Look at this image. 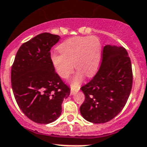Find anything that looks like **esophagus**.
Wrapping results in <instances>:
<instances>
[{"label": "esophagus", "mask_w": 147, "mask_h": 147, "mask_svg": "<svg viewBox=\"0 0 147 147\" xmlns=\"http://www.w3.org/2000/svg\"><path fill=\"white\" fill-rule=\"evenodd\" d=\"M79 90H80V87L77 88H71L70 94H71V95H73V94H75V93L78 92Z\"/></svg>", "instance_id": "esophagus-1"}]
</instances>
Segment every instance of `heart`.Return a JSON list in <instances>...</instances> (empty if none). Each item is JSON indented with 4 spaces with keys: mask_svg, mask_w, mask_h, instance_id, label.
I'll list each match as a JSON object with an SVG mask.
<instances>
[{
    "mask_svg": "<svg viewBox=\"0 0 147 147\" xmlns=\"http://www.w3.org/2000/svg\"><path fill=\"white\" fill-rule=\"evenodd\" d=\"M61 53L51 55V61L55 71L61 78H67L78 69L71 78L72 86H78L84 75L92 76L99 66L101 57V44L95 36L75 37L67 40L59 46Z\"/></svg>",
    "mask_w": 147,
    "mask_h": 147,
    "instance_id": "1",
    "label": "heart"
}]
</instances>
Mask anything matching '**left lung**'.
<instances>
[{
	"mask_svg": "<svg viewBox=\"0 0 147 147\" xmlns=\"http://www.w3.org/2000/svg\"><path fill=\"white\" fill-rule=\"evenodd\" d=\"M132 84V66L127 51L121 46L106 45L99 69L81 88L86 96L80 107L83 118L93 123L112 120L125 105Z\"/></svg>",
	"mask_w": 147,
	"mask_h": 147,
	"instance_id": "1",
	"label": "left lung"
}]
</instances>
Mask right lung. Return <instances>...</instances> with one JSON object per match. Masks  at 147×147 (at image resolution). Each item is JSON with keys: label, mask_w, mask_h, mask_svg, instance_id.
Listing matches in <instances>:
<instances>
[{"label": "right lung", "mask_w": 147, "mask_h": 147, "mask_svg": "<svg viewBox=\"0 0 147 147\" xmlns=\"http://www.w3.org/2000/svg\"><path fill=\"white\" fill-rule=\"evenodd\" d=\"M43 32L20 46L11 67V87L18 106L33 122L49 124L61 114V104L70 94L51 61L50 51L59 40Z\"/></svg>", "instance_id": "add662e5"}]
</instances>
